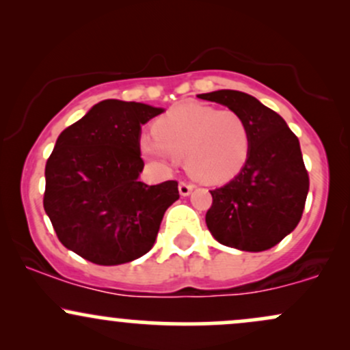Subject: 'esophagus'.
<instances>
[{
	"instance_id": "1",
	"label": "esophagus",
	"mask_w": 350,
	"mask_h": 350,
	"mask_svg": "<svg viewBox=\"0 0 350 350\" xmlns=\"http://www.w3.org/2000/svg\"><path fill=\"white\" fill-rule=\"evenodd\" d=\"M192 189H194V186L186 183V180H180V183H179V194L180 196H189V194H191Z\"/></svg>"
}]
</instances>
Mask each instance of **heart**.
<instances>
[{"mask_svg":"<svg viewBox=\"0 0 350 350\" xmlns=\"http://www.w3.org/2000/svg\"><path fill=\"white\" fill-rule=\"evenodd\" d=\"M144 135L139 148L146 158L164 164L184 159L192 178L219 184L239 174L250 151V135L237 111L187 102L163 115Z\"/></svg>","mask_w":350,"mask_h":350,"instance_id":"1","label":"heart"}]
</instances>
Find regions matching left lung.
I'll return each mask as SVG.
<instances>
[{
    "mask_svg": "<svg viewBox=\"0 0 350 350\" xmlns=\"http://www.w3.org/2000/svg\"><path fill=\"white\" fill-rule=\"evenodd\" d=\"M245 120L250 151L242 171L211 191L206 224L219 243L243 252H263L295 230L309 191L299 142L286 122L252 95L237 90L200 94Z\"/></svg>",
    "mask_w": 350,
    "mask_h": 350,
    "instance_id": "8db88e82",
    "label": "left lung"
}]
</instances>
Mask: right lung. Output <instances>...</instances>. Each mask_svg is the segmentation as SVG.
Listing matches in <instances>:
<instances>
[{"mask_svg":"<svg viewBox=\"0 0 350 350\" xmlns=\"http://www.w3.org/2000/svg\"><path fill=\"white\" fill-rule=\"evenodd\" d=\"M146 103L103 100L59 135L46 164L44 211L60 243L97 265L133 262L151 250L178 183L148 186L142 124L163 113Z\"/></svg>","mask_w":350,"mask_h":350,"instance_id":"obj_1","label":"right lung"}]
</instances>
